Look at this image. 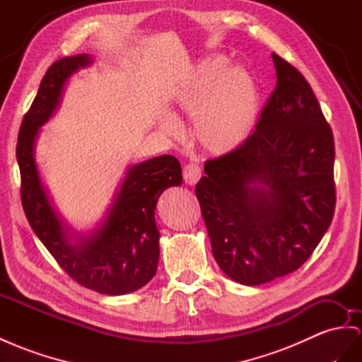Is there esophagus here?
<instances>
[{
  "label": "esophagus",
  "mask_w": 362,
  "mask_h": 362,
  "mask_svg": "<svg viewBox=\"0 0 362 362\" xmlns=\"http://www.w3.org/2000/svg\"><path fill=\"white\" fill-rule=\"evenodd\" d=\"M202 177V170L197 163H188L183 168V179L185 183L189 185V187H194Z\"/></svg>",
  "instance_id": "1"
}]
</instances>
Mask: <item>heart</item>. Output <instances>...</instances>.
<instances>
[{
  "mask_svg": "<svg viewBox=\"0 0 362 362\" xmlns=\"http://www.w3.org/2000/svg\"><path fill=\"white\" fill-rule=\"evenodd\" d=\"M225 54L197 62L174 87L170 113L157 116V127L171 137L180 136L175 117H192V137L211 156H228L251 137L258 119V91L251 71L229 66Z\"/></svg>",
  "mask_w": 362,
  "mask_h": 362,
  "instance_id": "1",
  "label": "heart"
}]
</instances>
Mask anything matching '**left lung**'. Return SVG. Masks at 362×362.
Returning <instances> with one entry per match:
<instances>
[{"label": "left lung", "mask_w": 362, "mask_h": 362, "mask_svg": "<svg viewBox=\"0 0 362 362\" xmlns=\"http://www.w3.org/2000/svg\"><path fill=\"white\" fill-rule=\"evenodd\" d=\"M272 61L276 87L254 134L208 160L196 187L216 262L245 286L298 269L335 212L332 129L301 73Z\"/></svg>", "instance_id": "left-lung-1"}]
</instances>
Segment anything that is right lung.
<instances>
[{"mask_svg": "<svg viewBox=\"0 0 362 362\" xmlns=\"http://www.w3.org/2000/svg\"><path fill=\"white\" fill-rule=\"evenodd\" d=\"M95 62L87 53L57 61L45 73L16 145L25 217L42 245L73 280L105 295L141 289L156 275L159 229L156 205L165 189L182 185V168L163 154L129 165L104 217L90 230H76L61 216L42 182L35 148L41 128L59 108L70 78Z\"/></svg>", "mask_w": 362, "mask_h": 362, "instance_id": "obj_1", "label": "right lung"}]
</instances>
